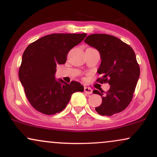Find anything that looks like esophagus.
<instances>
[{
	"label": "esophagus",
	"mask_w": 157,
	"mask_h": 157,
	"mask_svg": "<svg viewBox=\"0 0 157 157\" xmlns=\"http://www.w3.org/2000/svg\"><path fill=\"white\" fill-rule=\"evenodd\" d=\"M84 91L86 94H92V89H91V88H89V87H85Z\"/></svg>",
	"instance_id": "esophagus-1"
}]
</instances>
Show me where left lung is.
<instances>
[{
    "mask_svg": "<svg viewBox=\"0 0 157 157\" xmlns=\"http://www.w3.org/2000/svg\"><path fill=\"white\" fill-rule=\"evenodd\" d=\"M85 43L100 52L102 60L97 72L102 77L97 81L110 85L105 94H102V90L101 93L93 91L102 100L101 105L95 110L102 116L121 112L130 104L140 75L134 50L120 39L106 34L90 35Z\"/></svg>",
    "mask_w": 157,
    "mask_h": 157,
    "instance_id": "8db88e82",
    "label": "left lung"
}]
</instances>
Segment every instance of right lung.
Instances as JSON below:
<instances>
[{
  "label": "right lung",
  "mask_w": 157,
  "mask_h": 157,
  "mask_svg": "<svg viewBox=\"0 0 157 157\" xmlns=\"http://www.w3.org/2000/svg\"><path fill=\"white\" fill-rule=\"evenodd\" d=\"M82 34H52L29 45L23 54L19 79L32 107L44 114L62 111L71 94L82 92L84 87L77 81L70 84L55 79L56 67L64 64L68 52L86 37Z\"/></svg>",
  "instance_id": "obj_1"
}]
</instances>
